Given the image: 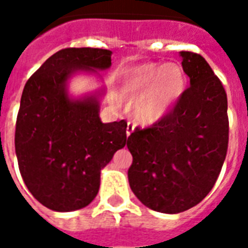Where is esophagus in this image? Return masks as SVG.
Masks as SVG:
<instances>
[{
	"mask_svg": "<svg viewBox=\"0 0 248 248\" xmlns=\"http://www.w3.org/2000/svg\"><path fill=\"white\" fill-rule=\"evenodd\" d=\"M133 130H134V124H131V122H129V124H127V129H126V135L129 137V135L133 133Z\"/></svg>",
	"mask_w": 248,
	"mask_h": 248,
	"instance_id": "esophagus-1",
	"label": "esophagus"
}]
</instances>
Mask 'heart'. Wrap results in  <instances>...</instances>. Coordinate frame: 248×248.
<instances>
[{"mask_svg": "<svg viewBox=\"0 0 248 248\" xmlns=\"http://www.w3.org/2000/svg\"><path fill=\"white\" fill-rule=\"evenodd\" d=\"M186 76L182 66L167 62H145L129 70L121 82V94L135 98L133 115L140 124L161 119L182 95Z\"/></svg>", "mask_w": 248, "mask_h": 248, "instance_id": "heart-1", "label": "heart"}]
</instances>
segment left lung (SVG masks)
<instances>
[{
    "label": "left lung",
    "instance_id": "left-lung-1",
    "mask_svg": "<svg viewBox=\"0 0 248 248\" xmlns=\"http://www.w3.org/2000/svg\"><path fill=\"white\" fill-rule=\"evenodd\" d=\"M190 86L161 119L127 138L129 183L154 211L177 214L211 191L229 146L227 94L206 60L181 51Z\"/></svg>",
    "mask_w": 248,
    "mask_h": 248
}]
</instances>
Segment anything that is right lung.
Segmentation results:
<instances>
[{
	"instance_id": "add662e5",
	"label": "right lung",
	"mask_w": 248,
	"mask_h": 248,
	"mask_svg": "<svg viewBox=\"0 0 248 248\" xmlns=\"http://www.w3.org/2000/svg\"><path fill=\"white\" fill-rule=\"evenodd\" d=\"M111 66V51L66 47L47 58L22 92L14 145L31 195L54 211H74L95 198L101 170L126 145L127 122L102 124L97 98L70 101L71 73Z\"/></svg>"
}]
</instances>
